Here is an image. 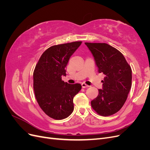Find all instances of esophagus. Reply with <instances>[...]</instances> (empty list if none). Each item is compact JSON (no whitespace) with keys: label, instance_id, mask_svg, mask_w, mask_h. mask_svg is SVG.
I'll use <instances>...</instances> for the list:
<instances>
[{"label":"esophagus","instance_id":"1","mask_svg":"<svg viewBox=\"0 0 150 150\" xmlns=\"http://www.w3.org/2000/svg\"><path fill=\"white\" fill-rule=\"evenodd\" d=\"M81 86H82L83 88H88L89 87V86L87 85L86 84H85V83H82V84H81Z\"/></svg>","mask_w":150,"mask_h":150}]
</instances>
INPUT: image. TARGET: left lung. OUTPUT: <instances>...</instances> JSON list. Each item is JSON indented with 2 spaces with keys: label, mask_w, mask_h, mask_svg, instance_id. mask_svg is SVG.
<instances>
[{
  "label": "left lung",
  "mask_w": 150,
  "mask_h": 150,
  "mask_svg": "<svg viewBox=\"0 0 150 150\" xmlns=\"http://www.w3.org/2000/svg\"><path fill=\"white\" fill-rule=\"evenodd\" d=\"M93 54L99 73L105 75L103 89L91 102L99 115L108 116L119 111L131 88V68L122 54L106 43L85 42Z\"/></svg>",
  "instance_id": "left-lung-1"
}]
</instances>
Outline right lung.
Returning a JSON list of instances; mask_svg holds the SVG:
<instances>
[{"label": "right lung", "instance_id": "obj_1", "mask_svg": "<svg viewBox=\"0 0 150 150\" xmlns=\"http://www.w3.org/2000/svg\"><path fill=\"white\" fill-rule=\"evenodd\" d=\"M82 41L54 45L45 51L39 58L33 73V88L40 108L50 117L66 118L74 110L73 98L81 85L68 84L62 80L66 76L69 58Z\"/></svg>", "mask_w": 150, "mask_h": 150}]
</instances>
